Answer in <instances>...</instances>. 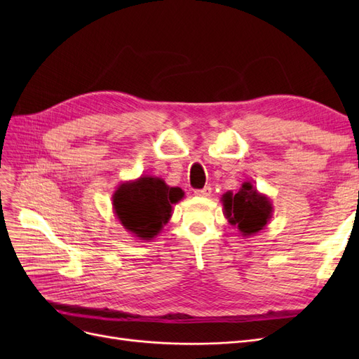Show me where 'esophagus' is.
<instances>
[{
  "mask_svg": "<svg viewBox=\"0 0 359 359\" xmlns=\"http://www.w3.org/2000/svg\"><path fill=\"white\" fill-rule=\"evenodd\" d=\"M194 194H196V196H210V194H211V187L206 186V187H203V189L194 190Z\"/></svg>",
  "mask_w": 359,
  "mask_h": 359,
  "instance_id": "34e87169",
  "label": "esophagus"
}]
</instances>
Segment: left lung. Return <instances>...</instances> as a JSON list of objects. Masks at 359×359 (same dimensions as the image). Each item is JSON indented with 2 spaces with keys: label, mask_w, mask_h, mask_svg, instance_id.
Listing matches in <instances>:
<instances>
[{
  "label": "left lung",
  "mask_w": 359,
  "mask_h": 359,
  "mask_svg": "<svg viewBox=\"0 0 359 359\" xmlns=\"http://www.w3.org/2000/svg\"><path fill=\"white\" fill-rule=\"evenodd\" d=\"M227 220L236 226L243 235H253L264 229L271 219L273 206L268 198L257 193L250 182H244L238 193L227 191L223 196Z\"/></svg>",
  "instance_id": "obj_1"
}]
</instances>
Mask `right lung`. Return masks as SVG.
<instances>
[{
  "label": "right lung",
  "mask_w": 359,
  "mask_h": 359,
  "mask_svg": "<svg viewBox=\"0 0 359 359\" xmlns=\"http://www.w3.org/2000/svg\"><path fill=\"white\" fill-rule=\"evenodd\" d=\"M182 196L180 187H168L160 178L144 177L123 184L115 191L114 208L127 231L142 240H151L168 223L172 203Z\"/></svg>",
  "instance_id": "add662e5"
}]
</instances>
